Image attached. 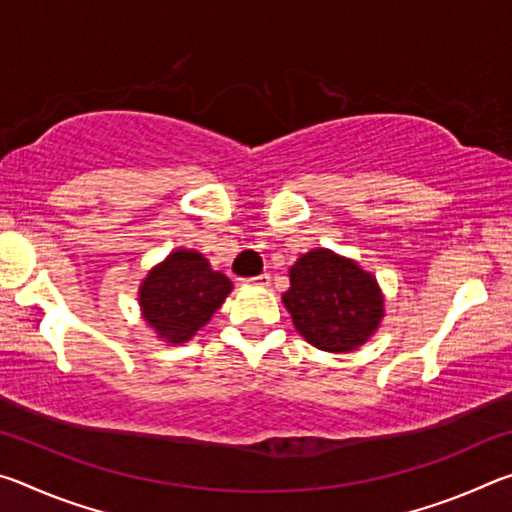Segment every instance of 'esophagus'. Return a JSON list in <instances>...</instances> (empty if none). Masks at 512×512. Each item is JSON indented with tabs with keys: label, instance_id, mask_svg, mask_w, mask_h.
<instances>
[{
	"label": "esophagus",
	"instance_id": "esophagus-1",
	"mask_svg": "<svg viewBox=\"0 0 512 512\" xmlns=\"http://www.w3.org/2000/svg\"><path fill=\"white\" fill-rule=\"evenodd\" d=\"M246 282H250V284H257V287H266L268 282H271V275L268 273H262V275H255V277H248Z\"/></svg>",
	"mask_w": 512,
	"mask_h": 512
}]
</instances>
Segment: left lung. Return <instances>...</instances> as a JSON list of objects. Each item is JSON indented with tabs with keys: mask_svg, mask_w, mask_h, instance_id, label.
I'll list each match as a JSON object with an SVG mask.
<instances>
[{
	"mask_svg": "<svg viewBox=\"0 0 512 512\" xmlns=\"http://www.w3.org/2000/svg\"><path fill=\"white\" fill-rule=\"evenodd\" d=\"M282 296L298 332L325 352H350L368 341L384 316L375 277L325 248L302 255Z\"/></svg>",
	"mask_w": 512,
	"mask_h": 512,
	"instance_id": "obj_1",
	"label": "left lung"
}]
</instances>
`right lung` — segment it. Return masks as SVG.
Returning <instances> with one entry per match:
<instances>
[{
	"label": "right lung",
	"mask_w": 512,
	"mask_h": 512,
	"mask_svg": "<svg viewBox=\"0 0 512 512\" xmlns=\"http://www.w3.org/2000/svg\"><path fill=\"white\" fill-rule=\"evenodd\" d=\"M232 291V282L212 271L194 250H176L146 275L140 289L142 314L162 339L185 343L212 318Z\"/></svg>",
	"instance_id": "right-lung-1"
}]
</instances>
